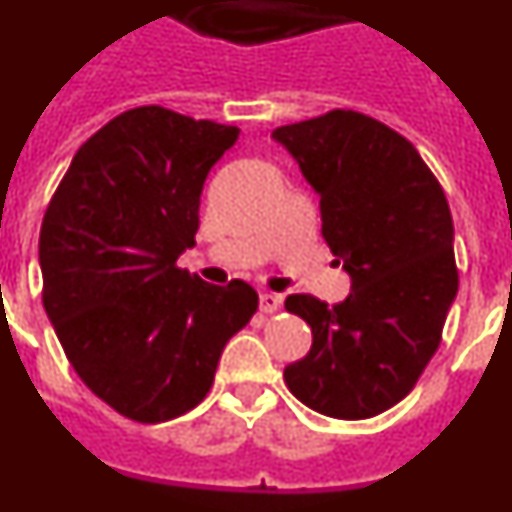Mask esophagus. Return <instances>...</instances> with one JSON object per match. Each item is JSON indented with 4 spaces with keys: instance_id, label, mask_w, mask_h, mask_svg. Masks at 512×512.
<instances>
[{
    "instance_id": "esophagus-1",
    "label": "esophagus",
    "mask_w": 512,
    "mask_h": 512,
    "mask_svg": "<svg viewBox=\"0 0 512 512\" xmlns=\"http://www.w3.org/2000/svg\"><path fill=\"white\" fill-rule=\"evenodd\" d=\"M279 305H282V297L274 295V292H261L259 295V307H261V312H266V315L277 312Z\"/></svg>"
}]
</instances>
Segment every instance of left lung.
I'll return each mask as SVG.
<instances>
[{"label": "left lung", "mask_w": 512, "mask_h": 512, "mask_svg": "<svg viewBox=\"0 0 512 512\" xmlns=\"http://www.w3.org/2000/svg\"><path fill=\"white\" fill-rule=\"evenodd\" d=\"M271 138L320 194L323 238L351 277L333 307L287 297L312 346L284 382L330 418H374L413 390L441 343L459 289L449 202L413 143L361 112L330 110Z\"/></svg>", "instance_id": "8db88e82"}]
</instances>
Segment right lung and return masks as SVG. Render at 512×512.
I'll return each mask as SVG.
<instances>
[{
    "label": "right lung",
    "mask_w": 512,
    "mask_h": 512,
    "mask_svg": "<svg viewBox=\"0 0 512 512\" xmlns=\"http://www.w3.org/2000/svg\"><path fill=\"white\" fill-rule=\"evenodd\" d=\"M241 130L158 104L122 112L76 151L40 225L43 307L89 390L138 423H164L210 392L225 343L259 295L202 282L200 194Z\"/></svg>",
    "instance_id": "obj_1"
}]
</instances>
